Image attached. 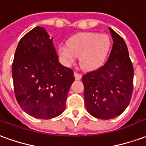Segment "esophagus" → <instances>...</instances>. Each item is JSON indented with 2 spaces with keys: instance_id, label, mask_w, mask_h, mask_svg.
Returning a JSON list of instances; mask_svg holds the SVG:
<instances>
[{
  "instance_id": "esophagus-1",
  "label": "esophagus",
  "mask_w": 146,
  "mask_h": 146,
  "mask_svg": "<svg viewBox=\"0 0 146 146\" xmlns=\"http://www.w3.org/2000/svg\"><path fill=\"white\" fill-rule=\"evenodd\" d=\"M74 76H75V79L76 80H80L81 79V77H82V75H81L80 73L75 72V73H74Z\"/></svg>"
}]
</instances>
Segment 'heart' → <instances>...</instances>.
<instances>
[{
    "label": "heart",
    "mask_w": 146,
    "mask_h": 146,
    "mask_svg": "<svg viewBox=\"0 0 146 146\" xmlns=\"http://www.w3.org/2000/svg\"><path fill=\"white\" fill-rule=\"evenodd\" d=\"M112 48V40L107 34L92 32L77 33L59 48V56L66 65L80 57L83 70H94L102 66Z\"/></svg>",
    "instance_id": "heart-1"
}]
</instances>
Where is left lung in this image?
Segmentation results:
<instances>
[{"instance_id": "obj_1", "label": "left lung", "mask_w": 146, "mask_h": 146, "mask_svg": "<svg viewBox=\"0 0 146 146\" xmlns=\"http://www.w3.org/2000/svg\"><path fill=\"white\" fill-rule=\"evenodd\" d=\"M113 44L106 62L82 76L87 111L95 118L110 119L128 106L133 92L134 68L123 39L109 28Z\"/></svg>"}]
</instances>
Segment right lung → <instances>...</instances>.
<instances>
[{
    "label": "right lung",
    "mask_w": 146,
    "mask_h": 146,
    "mask_svg": "<svg viewBox=\"0 0 146 146\" xmlns=\"http://www.w3.org/2000/svg\"><path fill=\"white\" fill-rule=\"evenodd\" d=\"M52 40L44 27H35L20 40L12 63L18 103L38 119H51L63 112L75 80L73 70L58 62Z\"/></svg>",
    "instance_id": "right-lung-1"
}]
</instances>
